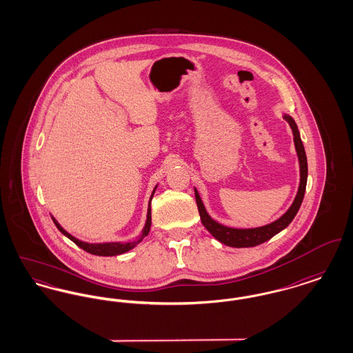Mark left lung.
<instances>
[{
	"instance_id": "left-lung-1",
	"label": "left lung",
	"mask_w": 353,
	"mask_h": 353,
	"mask_svg": "<svg viewBox=\"0 0 353 353\" xmlns=\"http://www.w3.org/2000/svg\"><path fill=\"white\" fill-rule=\"evenodd\" d=\"M283 119L288 123V125L292 131V134H294V145H295V151H296V156H298L299 177H301L299 179L298 193H296L294 201L291 203V206L285 210V214H282L279 219L270 222L268 225L258 226V228L226 226V225L219 223V221L210 217V214L208 213V210H206V208L202 202L199 190L194 188V196H196V202H197V208H199V213H200V217H201L202 225L219 242L226 245V246L238 248V249L252 248V246H258V245L269 241L270 238H272L274 235L285 230V228L291 223L294 217L296 216V213H298V210L302 205L304 192H305V185H307V174H308L307 156H305L301 134H299V130H298V125H296L295 120L291 118L288 114H283Z\"/></svg>"
}]
</instances>
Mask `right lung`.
Returning <instances> with one entry per match:
<instances>
[{
  "instance_id": "1",
  "label": "right lung",
  "mask_w": 353,
  "mask_h": 353,
  "mask_svg": "<svg viewBox=\"0 0 353 353\" xmlns=\"http://www.w3.org/2000/svg\"><path fill=\"white\" fill-rule=\"evenodd\" d=\"M156 188H157V185L153 188V190H152L151 199H150V202H148V210H147V219H145V223H144V228H143V230H141V233L140 235H137L136 238H134V241H131V242H101V243H90V242H84V241H81V239H78V238H75L74 235L70 234L68 232H66L61 225H59V222L57 221V219H54L52 216H51V219L54 221V223H55V226L58 228V230L62 233V234L65 235V236H68L70 241H72L77 246H79L81 249H83L84 252H90V254H94V255H99V256H114V255H120V254H124V252H130V250H132L134 248H136L147 235L150 233V230H151V201L152 197H153V194H154V192H156Z\"/></svg>"
}]
</instances>
